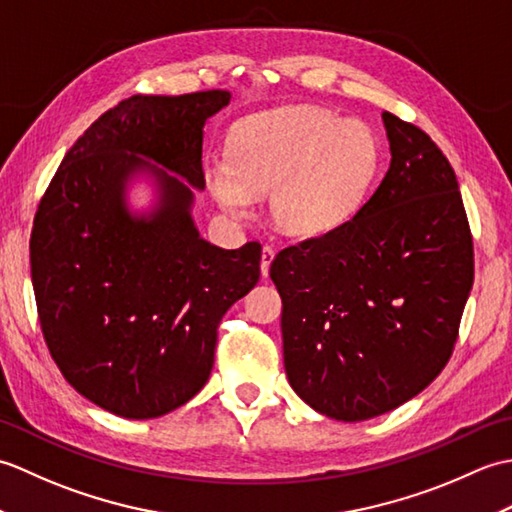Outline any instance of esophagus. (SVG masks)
Here are the masks:
<instances>
[{
    "instance_id": "34e87169",
    "label": "esophagus",
    "mask_w": 512,
    "mask_h": 512,
    "mask_svg": "<svg viewBox=\"0 0 512 512\" xmlns=\"http://www.w3.org/2000/svg\"><path fill=\"white\" fill-rule=\"evenodd\" d=\"M275 259V248L273 246H264L262 250V275L268 277V270H270V264H273Z\"/></svg>"
}]
</instances>
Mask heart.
<instances>
[{
	"label": "heart",
	"instance_id": "obj_1",
	"mask_svg": "<svg viewBox=\"0 0 512 512\" xmlns=\"http://www.w3.org/2000/svg\"><path fill=\"white\" fill-rule=\"evenodd\" d=\"M228 160L206 167V187L228 213L246 215L270 191V215L297 237L332 233L361 209L378 171L376 136L356 118L290 105L239 121Z\"/></svg>",
	"mask_w": 512,
	"mask_h": 512
}]
</instances>
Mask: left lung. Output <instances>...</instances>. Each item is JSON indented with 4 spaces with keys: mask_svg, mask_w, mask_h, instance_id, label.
<instances>
[{
    "mask_svg": "<svg viewBox=\"0 0 512 512\" xmlns=\"http://www.w3.org/2000/svg\"><path fill=\"white\" fill-rule=\"evenodd\" d=\"M391 165L350 222L270 264L292 389L334 420L396 409L449 363L473 288L458 178L420 127L383 112Z\"/></svg>",
    "mask_w": 512,
    "mask_h": 512,
    "instance_id": "8db88e82",
    "label": "left lung"
}]
</instances>
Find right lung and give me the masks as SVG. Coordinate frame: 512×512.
<instances>
[{"label": "right lung", "mask_w": 512, "mask_h": 512, "mask_svg": "<svg viewBox=\"0 0 512 512\" xmlns=\"http://www.w3.org/2000/svg\"><path fill=\"white\" fill-rule=\"evenodd\" d=\"M228 101L226 90L121 101L76 140L39 202L30 275L43 339L65 380L116 416L158 418L198 394L222 317L262 273V244L206 242L191 189L166 173L204 189L202 129ZM138 170L161 184L147 218L124 204Z\"/></svg>", "instance_id": "add662e5"}]
</instances>
